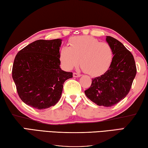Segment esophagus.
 <instances>
[{
	"mask_svg": "<svg viewBox=\"0 0 148 148\" xmlns=\"http://www.w3.org/2000/svg\"><path fill=\"white\" fill-rule=\"evenodd\" d=\"M73 77H80L81 76V75L79 74V73H73Z\"/></svg>",
	"mask_w": 148,
	"mask_h": 148,
	"instance_id": "34e87169",
	"label": "esophagus"
}]
</instances>
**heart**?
Instances as JSON below:
<instances>
[{
	"label": "heart",
	"instance_id": "1",
	"mask_svg": "<svg viewBox=\"0 0 148 148\" xmlns=\"http://www.w3.org/2000/svg\"><path fill=\"white\" fill-rule=\"evenodd\" d=\"M69 43V47H62L59 54L60 60L66 70L76 67L79 61L83 71L93 77L104 74L110 68L114 52L108 43L86 36L72 38Z\"/></svg>",
	"mask_w": 148,
	"mask_h": 148
}]
</instances>
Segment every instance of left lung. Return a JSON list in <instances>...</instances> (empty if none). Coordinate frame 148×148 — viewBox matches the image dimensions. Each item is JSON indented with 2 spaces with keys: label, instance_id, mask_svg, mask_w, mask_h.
Listing matches in <instances>:
<instances>
[{
  "label": "left lung",
  "instance_id": "obj_1",
  "mask_svg": "<svg viewBox=\"0 0 148 148\" xmlns=\"http://www.w3.org/2000/svg\"><path fill=\"white\" fill-rule=\"evenodd\" d=\"M106 41L113 49L112 63L107 72L92 79L91 86L84 93L96 105L108 107L129 94L136 67L133 54L120 41L111 36H107Z\"/></svg>",
  "mask_w": 148,
  "mask_h": 148
}]
</instances>
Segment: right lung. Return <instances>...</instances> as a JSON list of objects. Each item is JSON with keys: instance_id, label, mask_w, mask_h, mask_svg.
Listing matches in <instances>:
<instances>
[{"instance_id": "right-lung-1", "label": "right lung", "mask_w": 148, "mask_h": 148, "mask_svg": "<svg viewBox=\"0 0 148 148\" xmlns=\"http://www.w3.org/2000/svg\"><path fill=\"white\" fill-rule=\"evenodd\" d=\"M62 40H39L17 54L12 68V78L23 102L43 110L58 102L67 79L73 73L62 70L60 48Z\"/></svg>"}]
</instances>
